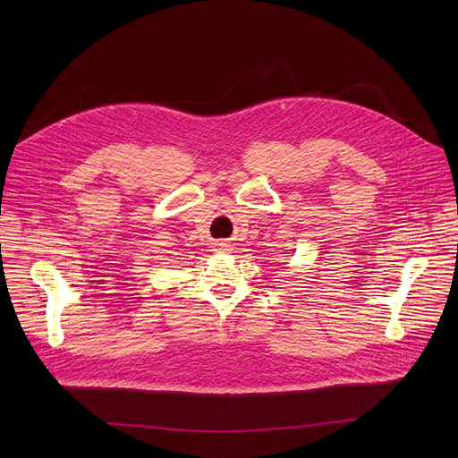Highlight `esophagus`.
Instances as JSON below:
<instances>
[{
  "label": "esophagus",
  "mask_w": 458,
  "mask_h": 458,
  "mask_svg": "<svg viewBox=\"0 0 458 458\" xmlns=\"http://www.w3.org/2000/svg\"><path fill=\"white\" fill-rule=\"evenodd\" d=\"M217 250H219V251H226V250H228V244H226V242H219V244H217Z\"/></svg>",
  "instance_id": "esophagus-1"
}]
</instances>
